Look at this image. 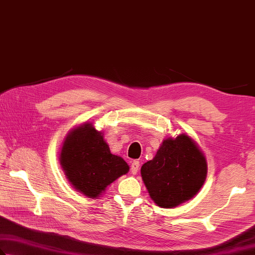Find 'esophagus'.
I'll return each mask as SVG.
<instances>
[{"label": "esophagus", "mask_w": 255, "mask_h": 255, "mask_svg": "<svg viewBox=\"0 0 255 255\" xmlns=\"http://www.w3.org/2000/svg\"><path fill=\"white\" fill-rule=\"evenodd\" d=\"M139 168H140V162L139 161H136V160L132 161V163H131V172L133 173V175H136V172L139 171Z\"/></svg>", "instance_id": "esophagus-1"}]
</instances>
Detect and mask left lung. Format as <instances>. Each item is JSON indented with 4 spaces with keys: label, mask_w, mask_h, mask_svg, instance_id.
<instances>
[{
    "label": "left lung",
    "mask_w": 255,
    "mask_h": 255,
    "mask_svg": "<svg viewBox=\"0 0 255 255\" xmlns=\"http://www.w3.org/2000/svg\"><path fill=\"white\" fill-rule=\"evenodd\" d=\"M206 175V158L186 134L163 140L154 158L141 167L151 199L162 208H173L193 198Z\"/></svg>",
    "instance_id": "obj_1"
}]
</instances>
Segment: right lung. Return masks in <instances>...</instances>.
Segmentation results:
<instances>
[{"label": "right lung", "mask_w": 255, "mask_h": 255, "mask_svg": "<svg viewBox=\"0 0 255 255\" xmlns=\"http://www.w3.org/2000/svg\"><path fill=\"white\" fill-rule=\"evenodd\" d=\"M59 161L74 188L89 198L100 197L107 186L130 169L123 158L111 153L102 132L92 123L79 125L67 134Z\"/></svg>", "instance_id": "add662e5"}]
</instances>
